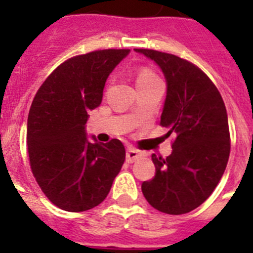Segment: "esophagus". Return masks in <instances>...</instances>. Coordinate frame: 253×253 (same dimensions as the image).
<instances>
[{
    "label": "esophagus",
    "instance_id": "obj_1",
    "mask_svg": "<svg viewBox=\"0 0 253 253\" xmlns=\"http://www.w3.org/2000/svg\"><path fill=\"white\" fill-rule=\"evenodd\" d=\"M144 156V152L142 151H138V149L135 148H129L128 151H126V161L128 162H134L135 160H138V158L143 157Z\"/></svg>",
    "mask_w": 253,
    "mask_h": 253
}]
</instances>
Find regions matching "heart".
Segmentation results:
<instances>
[{"label": "heart", "mask_w": 253, "mask_h": 253, "mask_svg": "<svg viewBox=\"0 0 253 253\" xmlns=\"http://www.w3.org/2000/svg\"><path fill=\"white\" fill-rule=\"evenodd\" d=\"M157 80H160L158 76L149 68H140L137 73V86L157 81Z\"/></svg>", "instance_id": "b5f03b06"}]
</instances>
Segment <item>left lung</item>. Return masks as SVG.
<instances>
[{"mask_svg":"<svg viewBox=\"0 0 253 253\" xmlns=\"http://www.w3.org/2000/svg\"><path fill=\"white\" fill-rule=\"evenodd\" d=\"M154 60L167 81L161 126L175 134L167 158L152 154L156 175L142 184L147 202L162 213L180 215L196 209L222 178L231 152L225 105L202 69L177 55L135 49Z\"/></svg>","mask_w":253,"mask_h":253,"instance_id":"obj_1","label":"left lung"}]
</instances>
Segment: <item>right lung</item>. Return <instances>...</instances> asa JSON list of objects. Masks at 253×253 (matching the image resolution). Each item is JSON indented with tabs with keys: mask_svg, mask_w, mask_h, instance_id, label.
Masks as SVG:
<instances>
[{
	"mask_svg": "<svg viewBox=\"0 0 253 253\" xmlns=\"http://www.w3.org/2000/svg\"><path fill=\"white\" fill-rule=\"evenodd\" d=\"M129 49H102L76 55L46 77L30 106L28 153L44 195L66 211L101 204L125 161L119 139L90 143L88 111L101 104L105 82Z\"/></svg>",
	"mask_w": 253,
	"mask_h": 253,
	"instance_id": "right-lung-1",
	"label": "right lung"
}]
</instances>
